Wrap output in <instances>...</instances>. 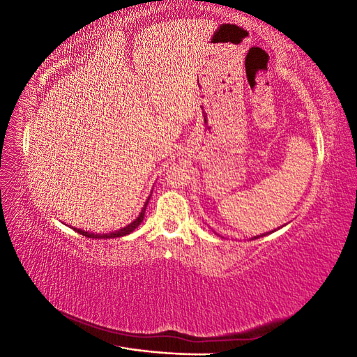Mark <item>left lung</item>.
<instances>
[{
	"instance_id": "8db88e82",
	"label": "left lung",
	"mask_w": 357,
	"mask_h": 357,
	"mask_svg": "<svg viewBox=\"0 0 357 357\" xmlns=\"http://www.w3.org/2000/svg\"><path fill=\"white\" fill-rule=\"evenodd\" d=\"M271 232H274V231H269V232H266V234H262V235H256V236H253L252 240H256V238H259V236H264V235H268V234H271ZM220 236V235H219Z\"/></svg>"
}]
</instances>
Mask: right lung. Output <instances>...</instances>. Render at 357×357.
Listing matches in <instances>:
<instances>
[{
    "label": "right lung",
    "mask_w": 357,
    "mask_h": 357,
    "mask_svg": "<svg viewBox=\"0 0 357 357\" xmlns=\"http://www.w3.org/2000/svg\"><path fill=\"white\" fill-rule=\"evenodd\" d=\"M149 199H150V197L147 198V201L144 202V207L142 208V211H139V214H138V218L137 219H134L131 223L129 225H126L125 228H122V229H117V231H114V232H110V234H93V232H88V231H83V229H77V228H73L75 232L77 234H80V235H83V236H88V238H98V240H107V238H117V236H125V235H128V234H131L135 228H138V225L143 222V219H144V213H146V208H147V204H149Z\"/></svg>",
    "instance_id": "obj_1"
}]
</instances>
